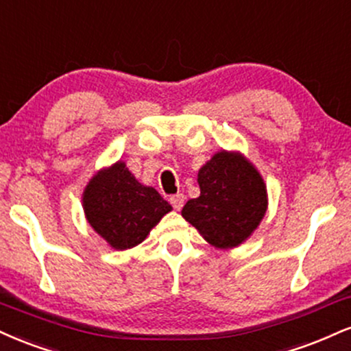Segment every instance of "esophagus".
<instances>
[{"label":"esophagus","instance_id":"34e87169","mask_svg":"<svg viewBox=\"0 0 351 351\" xmlns=\"http://www.w3.org/2000/svg\"><path fill=\"white\" fill-rule=\"evenodd\" d=\"M184 199H186V197H184L181 193H178V194H173V196L170 197V202H171L173 208H175L176 210H180L184 206Z\"/></svg>","mask_w":351,"mask_h":351}]
</instances>
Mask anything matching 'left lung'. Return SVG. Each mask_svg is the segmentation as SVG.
<instances>
[{
  "instance_id": "left-lung-1",
  "label": "left lung",
  "mask_w": 351,
  "mask_h": 351,
  "mask_svg": "<svg viewBox=\"0 0 351 351\" xmlns=\"http://www.w3.org/2000/svg\"><path fill=\"white\" fill-rule=\"evenodd\" d=\"M201 194L181 216L216 248H234L260 226L268 208L267 184L239 152L214 154L197 173Z\"/></svg>"
}]
</instances>
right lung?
Wrapping results in <instances>:
<instances>
[{
    "instance_id": "add662e5",
    "label": "right lung",
    "mask_w": 351,
    "mask_h": 351,
    "mask_svg": "<svg viewBox=\"0 0 351 351\" xmlns=\"http://www.w3.org/2000/svg\"><path fill=\"white\" fill-rule=\"evenodd\" d=\"M86 221L114 250L142 243L171 206L135 180L124 162L99 170L83 191Z\"/></svg>"
}]
</instances>
